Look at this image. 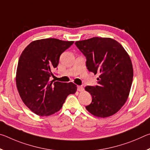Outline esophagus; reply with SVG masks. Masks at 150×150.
I'll return each instance as SVG.
<instances>
[{"mask_svg": "<svg viewBox=\"0 0 150 150\" xmlns=\"http://www.w3.org/2000/svg\"><path fill=\"white\" fill-rule=\"evenodd\" d=\"M77 91H79V92H81V91H84V88H83V86H77Z\"/></svg>", "mask_w": 150, "mask_h": 150, "instance_id": "esophagus-1", "label": "esophagus"}]
</instances>
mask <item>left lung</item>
<instances>
[{
  "mask_svg": "<svg viewBox=\"0 0 150 150\" xmlns=\"http://www.w3.org/2000/svg\"><path fill=\"white\" fill-rule=\"evenodd\" d=\"M87 58L89 71L99 74L98 85L87 86L92 96L86 109L96 117L115 115L128 99L133 80L130 57L120 43L110 38L94 37L75 42Z\"/></svg>",
  "mask_w": 150,
  "mask_h": 150,
  "instance_id": "8db88e82",
  "label": "left lung"
}]
</instances>
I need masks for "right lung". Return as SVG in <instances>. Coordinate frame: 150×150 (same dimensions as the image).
Wrapping results in <instances>:
<instances>
[{"label":"right lung","instance_id":"1","mask_svg":"<svg viewBox=\"0 0 150 150\" xmlns=\"http://www.w3.org/2000/svg\"><path fill=\"white\" fill-rule=\"evenodd\" d=\"M73 43L55 38L35 40L20 55L16 87L23 103L35 115L47 116L57 112L67 96L76 93L77 85L72 82L50 80L61 54Z\"/></svg>","mask_w":150,"mask_h":150}]
</instances>
